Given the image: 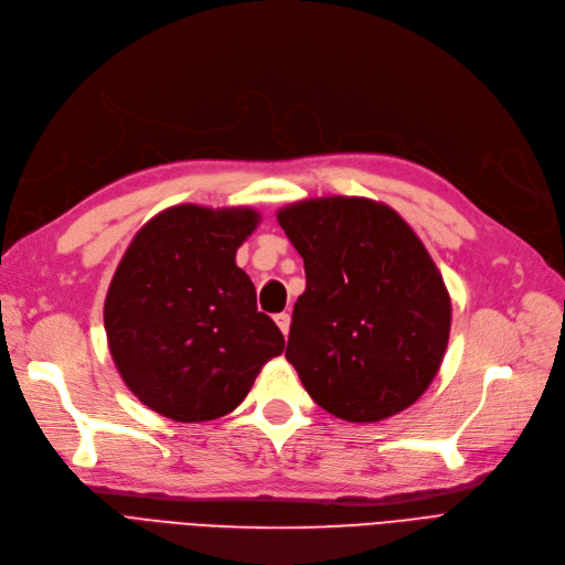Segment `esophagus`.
Segmentation results:
<instances>
[{"instance_id":"34e87169","label":"esophagus","mask_w":565,"mask_h":565,"mask_svg":"<svg viewBox=\"0 0 565 565\" xmlns=\"http://www.w3.org/2000/svg\"><path fill=\"white\" fill-rule=\"evenodd\" d=\"M276 324H278L280 331L287 335V333H289V324H291V315H289V312H278V315H276Z\"/></svg>"}]
</instances>
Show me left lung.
I'll return each instance as SVG.
<instances>
[{
  "instance_id": "obj_1",
  "label": "left lung",
  "mask_w": 565,
  "mask_h": 565,
  "mask_svg": "<svg viewBox=\"0 0 565 565\" xmlns=\"http://www.w3.org/2000/svg\"><path fill=\"white\" fill-rule=\"evenodd\" d=\"M278 222L306 268L285 356L310 398L359 424L408 408L434 382L452 324L424 243L364 196L299 201Z\"/></svg>"
}]
</instances>
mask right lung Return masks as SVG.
I'll use <instances>...</instances> for the list:
<instances>
[{
	"label": "right lung",
	"mask_w": 565,
	"mask_h": 565,
	"mask_svg": "<svg viewBox=\"0 0 565 565\" xmlns=\"http://www.w3.org/2000/svg\"><path fill=\"white\" fill-rule=\"evenodd\" d=\"M253 209L180 204L131 238L104 303L108 350L129 392L173 422L232 413L285 338L257 310L236 250Z\"/></svg>",
	"instance_id": "right-lung-1"
}]
</instances>
